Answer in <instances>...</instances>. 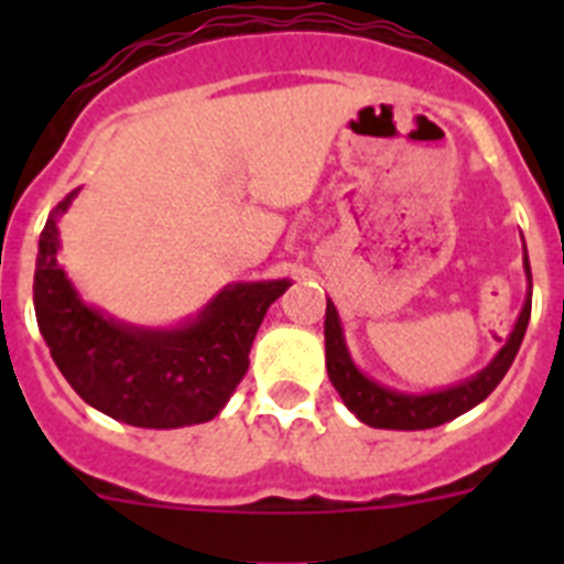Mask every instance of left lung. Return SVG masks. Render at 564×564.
Wrapping results in <instances>:
<instances>
[{"mask_svg":"<svg viewBox=\"0 0 564 564\" xmlns=\"http://www.w3.org/2000/svg\"><path fill=\"white\" fill-rule=\"evenodd\" d=\"M525 276L531 279V265H528V251H525ZM528 318H531V293H528L525 305H522L520 318H517L514 330L502 344V350L497 352L495 361L488 364L486 370L477 376L466 378L457 387L441 392H426V395H406V392L390 390L381 387L372 378L364 376L352 364L347 344H344L341 322H338L336 305L327 299V313H325V356H327V376H330L333 387L347 403V410L367 426L376 430H432L446 421H455L457 415L468 412L480 401H486L495 392L497 383L508 372L511 361L517 358L522 336H525Z\"/></svg>","mask_w":564,"mask_h":564,"instance_id":"left-lung-1","label":"left lung"}]
</instances>
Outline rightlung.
<instances>
[{
	"label": "right lung",
	"mask_w": 564,
	"mask_h": 564,
	"mask_svg": "<svg viewBox=\"0 0 564 564\" xmlns=\"http://www.w3.org/2000/svg\"><path fill=\"white\" fill-rule=\"evenodd\" d=\"M39 237L33 305L50 356L69 387L104 415L143 430L206 423L228 403L248 370V352L268 307L291 288L288 279L223 288L197 318L172 330L123 325L84 305L58 265V214Z\"/></svg>",
	"instance_id": "obj_1"
}]
</instances>
